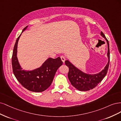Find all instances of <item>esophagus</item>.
<instances>
[{"mask_svg":"<svg viewBox=\"0 0 121 121\" xmlns=\"http://www.w3.org/2000/svg\"><path fill=\"white\" fill-rule=\"evenodd\" d=\"M60 58H61V59L62 61L63 62V63H64V62L65 61V57H64V56H61Z\"/></svg>","mask_w":121,"mask_h":121,"instance_id":"34e87169","label":"esophagus"}]
</instances>
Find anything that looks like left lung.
Listing matches in <instances>:
<instances>
[{"label": "left lung", "mask_w": 121, "mask_h": 121, "mask_svg": "<svg viewBox=\"0 0 121 121\" xmlns=\"http://www.w3.org/2000/svg\"><path fill=\"white\" fill-rule=\"evenodd\" d=\"M100 35L107 41L108 44V61L104 69L100 72L95 74H87L76 68L69 61L66 60L65 63L69 68L68 79L73 86L80 91H88L96 86L106 76L110 63V49L109 43L104 34L101 32Z\"/></svg>", "instance_id": "left-lung-1"}]
</instances>
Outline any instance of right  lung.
I'll return each instance as SVG.
<instances>
[{"label": "right lung", "mask_w": 121, "mask_h": 121, "mask_svg": "<svg viewBox=\"0 0 121 121\" xmlns=\"http://www.w3.org/2000/svg\"><path fill=\"white\" fill-rule=\"evenodd\" d=\"M26 26L22 33L27 28ZM21 34L17 38L13 50L12 67L14 76L22 86L33 92H42L51 84L56 71L63 64L60 57L49 58L40 68L32 71L23 70L19 65L17 55L18 41Z\"/></svg>", "instance_id": "1"}]
</instances>
